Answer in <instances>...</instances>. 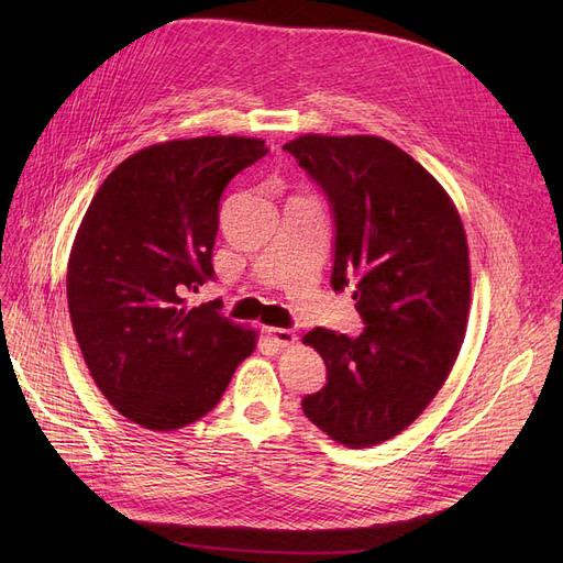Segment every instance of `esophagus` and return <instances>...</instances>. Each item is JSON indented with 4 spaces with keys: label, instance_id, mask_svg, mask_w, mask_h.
<instances>
[{
    "label": "esophagus",
    "instance_id": "obj_1",
    "mask_svg": "<svg viewBox=\"0 0 563 563\" xmlns=\"http://www.w3.org/2000/svg\"><path fill=\"white\" fill-rule=\"evenodd\" d=\"M266 335H269L272 342H276L278 346H287V344L297 342V335H294V333L287 331V329H266Z\"/></svg>",
    "mask_w": 563,
    "mask_h": 563
}]
</instances>
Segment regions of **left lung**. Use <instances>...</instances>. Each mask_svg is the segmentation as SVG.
<instances>
[{
    "instance_id": "left-lung-1",
    "label": "left lung",
    "mask_w": 563,
    "mask_h": 563,
    "mask_svg": "<svg viewBox=\"0 0 563 563\" xmlns=\"http://www.w3.org/2000/svg\"><path fill=\"white\" fill-rule=\"evenodd\" d=\"M319 185L335 223V291L349 283L365 323L303 342L327 363L306 418L349 448L390 440L438 395L461 351L470 260L461 217L435 177L378 136L306 134L283 145Z\"/></svg>"
}]
</instances>
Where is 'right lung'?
I'll list each match as a JSON object with an SVG mask.
<instances>
[{
  "label": "right lung",
  "mask_w": 563,
  "mask_h": 563,
  "mask_svg": "<svg viewBox=\"0 0 563 563\" xmlns=\"http://www.w3.org/2000/svg\"><path fill=\"white\" fill-rule=\"evenodd\" d=\"M266 153L246 136L143 147L84 214L66 278L73 331L102 395L145 429L207 416L255 349V333L223 317L219 299L189 308V294L214 280L223 189Z\"/></svg>",
  "instance_id": "right-lung-1"
}]
</instances>
